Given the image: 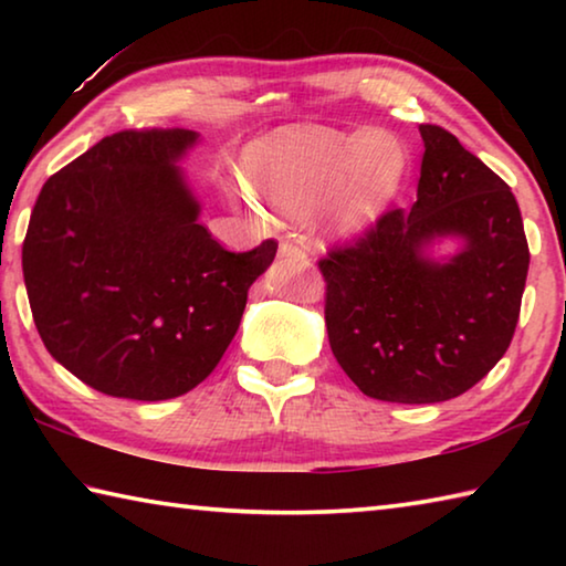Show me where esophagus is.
Segmentation results:
<instances>
[{"label":"esophagus","mask_w":566,"mask_h":566,"mask_svg":"<svg viewBox=\"0 0 566 566\" xmlns=\"http://www.w3.org/2000/svg\"><path fill=\"white\" fill-rule=\"evenodd\" d=\"M280 256L282 260H306V249L296 242H282Z\"/></svg>","instance_id":"esophagus-1"}]
</instances>
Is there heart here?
Returning <instances> with one entry per match:
<instances>
[{
    "instance_id": "obj_1",
    "label": "heart",
    "mask_w": 566,
    "mask_h": 566,
    "mask_svg": "<svg viewBox=\"0 0 566 566\" xmlns=\"http://www.w3.org/2000/svg\"><path fill=\"white\" fill-rule=\"evenodd\" d=\"M247 169L266 199L286 209L324 212L342 232H364L395 205L409 171L407 147L389 132H332L324 127L280 129L247 151ZM256 212L252 191L232 185Z\"/></svg>"
}]
</instances>
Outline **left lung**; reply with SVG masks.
<instances>
[{"label": "left lung", "instance_id": "left-lung-1", "mask_svg": "<svg viewBox=\"0 0 566 566\" xmlns=\"http://www.w3.org/2000/svg\"><path fill=\"white\" fill-rule=\"evenodd\" d=\"M417 202L319 262L334 357L364 395L434 405L464 395L504 357L530 270L512 189L454 134L421 124ZM457 238L460 249H431Z\"/></svg>", "mask_w": 566, "mask_h": 566}]
</instances>
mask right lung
<instances>
[{
	"instance_id": "add662e5",
	"label": "right lung",
	"mask_w": 566,
	"mask_h": 566,
	"mask_svg": "<svg viewBox=\"0 0 566 566\" xmlns=\"http://www.w3.org/2000/svg\"><path fill=\"white\" fill-rule=\"evenodd\" d=\"M189 129H124L46 179L22 270L46 352L109 397L187 395L222 359L276 242L227 252L179 161Z\"/></svg>"
}]
</instances>
